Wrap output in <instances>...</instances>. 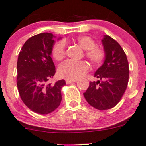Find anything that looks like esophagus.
Returning a JSON list of instances; mask_svg holds the SVG:
<instances>
[{
  "label": "esophagus",
  "instance_id": "1",
  "mask_svg": "<svg viewBox=\"0 0 146 146\" xmlns=\"http://www.w3.org/2000/svg\"><path fill=\"white\" fill-rule=\"evenodd\" d=\"M77 81V80H70V79H67L66 80V82L67 84H70V83H73V82H76Z\"/></svg>",
  "mask_w": 146,
  "mask_h": 146
}]
</instances>
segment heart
<instances>
[{
  "instance_id": "b5f03b06",
  "label": "heart",
  "mask_w": 146,
  "mask_h": 146,
  "mask_svg": "<svg viewBox=\"0 0 146 146\" xmlns=\"http://www.w3.org/2000/svg\"><path fill=\"white\" fill-rule=\"evenodd\" d=\"M78 44L85 51V56L93 64H101L105 57V51L102 47L97 46L95 42L88 36H80L77 39ZM66 56V43L59 42L53 48V56L58 61L62 60ZM89 66L85 61L75 62L66 61L59 66L58 69L60 77L76 80L82 77L88 70Z\"/></svg>"
}]
</instances>
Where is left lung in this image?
I'll return each instance as SVG.
<instances>
[{
	"mask_svg": "<svg viewBox=\"0 0 146 146\" xmlns=\"http://www.w3.org/2000/svg\"><path fill=\"white\" fill-rule=\"evenodd\" d=\"M105 51L104 63L95 71L98 81L90 82L83 95L90 105L98 110H107L115 107L123 96L129 77L127 58L117 41L108 35L102 39Z\"/></svg>",
	"mask_w": 146,
	"mask_h": 146,
	"instance_id": "1",
	"label": "left lung"
}]
</instances>
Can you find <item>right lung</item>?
<instances>
[{
	"label": "right lung",
	"instance_id": "1",
	"mask_svg": "<svg viewBox=\"0 0 146 146\" xmlns=\"http://www.w3.org/2000/svg\"><path fill=\"white\" fill-rule=\"evenodd\" d=\"M56 38L51 33H41L26 41L17 58V86L22 100L39 114H47L56 110L62 96L64 80L48 83L56 73L51 56ZM61 37L58 38V39Z\"/></svg>",
	"mask_w": 146,
	"mask_h": 146
}]
</instances>
